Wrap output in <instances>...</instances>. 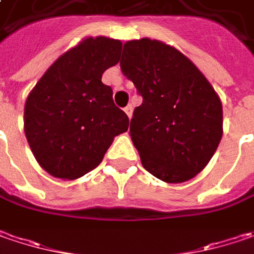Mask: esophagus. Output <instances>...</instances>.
I'll list each match as a JSON object with an SVG mask.
<instances>
[{
	"label": "esophagus",
	"mask_w": 254,
	"mask_h": 254,
	"mask_svg": "<svg viewBox=\"0 0 254 254\" xmlns=\"http://www.w3.org/2000/svg\"><path fill=\"white\" fill-rule=\"evenodd\" d=\"M124 111H126V114L128 116V119H131V116H133V106H131V104H128L127 107L124 108Z\"/></svg>",
	"instance_id": "obj_1"
}]
</instances>
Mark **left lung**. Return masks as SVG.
I'll use <instances>...</instances> for the list:
<instances>
[{
    "mask_svg": "<svg viewBox=\"0 0 254 254\" xmlns=\"http://www.w3.org/2000/svg\"><path fill=\"white\" fill-rule=\"evenodd\" d=\"M120 67L143 97L130 123L143 167L166 183L193 179L222 140L217 93L183 53L159 40L127 41Z\"/></svg>",
    "mask_w": 254,
    "mask_h": 254,
    "instance_id": "8db88e82",
    "label": "left lung"
}]
</instances>
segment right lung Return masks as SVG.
<instances>
[{
	"label": "right lung",
	"instance_id": "1",
	"mask_svg": "<svg viewBox=\"0 0 254 254\" xmlns=\"http://www.w3.org/2000/svg\"><path fill=\"white\" fill-rule=\"evenodd\" d=\"M120 40L87 37L58 57L38 80L24 107V131L38 164L74 180L95 169L128 117L116 107L103 72L119 63Z\"/></svg>",
	"mask_w": 254,
	"mask_h": 254
}]
</instances>
